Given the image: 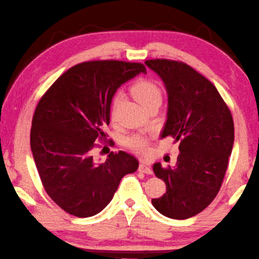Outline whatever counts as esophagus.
I'll return each mask as SVG.
<instances>
[{"mask_svg":"<svg viewBox=\"0 0 259 259\" xmlns=\"http://www.w3.org/2000/svg\"><path fill=\"white\" fill-rule=\"evenodd\" d=\"M139 171L142 172V173H146V175H151L152 173V169L150 167V165L146 163V162H141L139 165Z\"/></svg>","mask_w":259,"mask_h":259,"instance_id":"34e87169","label":"esophagus"}]
</instances>
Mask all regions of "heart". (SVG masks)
I'll use <instances>...</instances> for the list:
<instances>
[{
  "instance_id": "1",
  "label": "heart",
  "mask_w": 259,
  "mask_h": 259,
  "mask_svg": "<svg viewBox=\"0 0 259 259\" xmlns=\"http://www.w3.org/2000/svg\"><path fill=\"white\" fill-rule=\"evenodd\" d=\"M132 92L138 101L145 108H148L150 104L155 103V102H162V91H160L157 83L150 81V80H141V81L137 82L133 86ZM121 97V93H117L114 95L112 101V114L114 113L117 105L119 104ZM124 143L126 147H128L130 149L134 151H143L147 149L148 138L143 134L134 133L126 137Z\"/></svg>"
}]
</instances>
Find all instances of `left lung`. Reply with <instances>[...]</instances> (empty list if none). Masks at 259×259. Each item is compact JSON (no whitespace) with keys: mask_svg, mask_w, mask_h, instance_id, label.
Wrapping results in <instances>:
<instances>
[{"mask_svg":"<svg viewBox=\"0 0 259 259\" xmlns=\"http://www.w3.org/2000/svg\"><path fill=\"white\" fill-rule=\"evenodd\" d=\"M145 64L159 75L167 92V119L160 138L180 141L175 166H152L166 193L151 203L165 217L187 219L204 210L222 187L234 143V122L217 88L193 67L168 59Z\"/></svg>","mask_w":259,"mask_h":259,"instance_id":"left-lung-1","label":"left lung"}]
</instances>
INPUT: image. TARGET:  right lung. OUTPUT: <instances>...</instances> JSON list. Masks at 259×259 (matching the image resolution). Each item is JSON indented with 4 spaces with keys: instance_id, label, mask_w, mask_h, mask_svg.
Returning a JSON list of instances; mask_svg holds the SVG:
<instances>
[{
    "instance_id": "1",
    "label": "right lung",
    "mask_w": 259,
    "mask_h": 259,
    "mask_svg": "<svg viewBox=\"0 0 259 259\" xmlns=\"http://www.w3.org/2000/svg\"><path fill=\"white\" fill-rule=\"evenodd\" d=\"M147 73L140 63L92 61L63 73L34 112L31 150L47 194L67 213L95 215L111 202L121 178L139 162L125 151L104 163L92 156L95 140L105 137L112 97L122 83Z\"/></svg>"
}]
</instances>
